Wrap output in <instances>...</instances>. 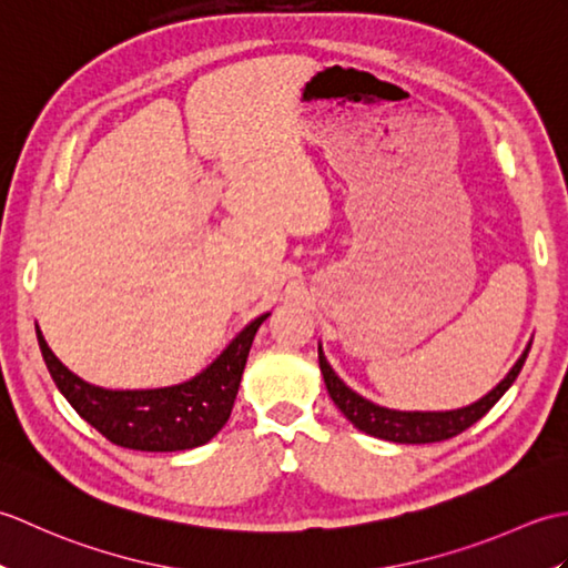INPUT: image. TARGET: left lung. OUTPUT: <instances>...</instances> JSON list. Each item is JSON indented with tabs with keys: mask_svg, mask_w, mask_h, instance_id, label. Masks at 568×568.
Segmentation results:
<instances>
[{
	"mask_svg": "<svg viewBox=\"0 0 568 568\" xmlns=\"http://www.w3.org/2000/svg\"><path fill=\"white\" fill-rule=\"evenodd\" d=\"M529 346H532V342L525 346L523 356L515 361V366L510 368L508 376H505L490 393L480 397V400L458 409H439V413H422V409H390V407L371 403L364 395H358L356 390L348 388V385L336 376L327 356L322 352V344L317 346V352H320V371L324 376V385H327L329 390V397L356 429L371 434V437L395 442V444H432V442L452 439L456 434L468 429L470 425H476V422L500 400L505 390L515 383V378L520 376L525 358L529 354Z\"/></svg>",
	"mask_w": 568,
	"mask_h": 568,
	"instance_id": "left-lung-1",
	"label": "left lung"
}]
</instances>
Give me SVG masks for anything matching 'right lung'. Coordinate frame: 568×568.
Here are the masks:
<instances>
[{
  "label": "right lung",
  "mask_w": 568,
  "mask_h": 568,
  "mask_svg": "<svg viewBox=\"0 0 568 568\" xmlns=\"http://www.w3.org/2000/svg\"><path fill=\"white\" fill-rule=\"evenodd\" d=\"M268 315L271 312H265L248 322L197 376L149 390H110L82 381L51 352L39 324L36 336L58 390L102 437L124 449L185 452L207 444L226 425L253 336Z\"/></svg>",
  "instance_id": "1"
}]
</instances>
